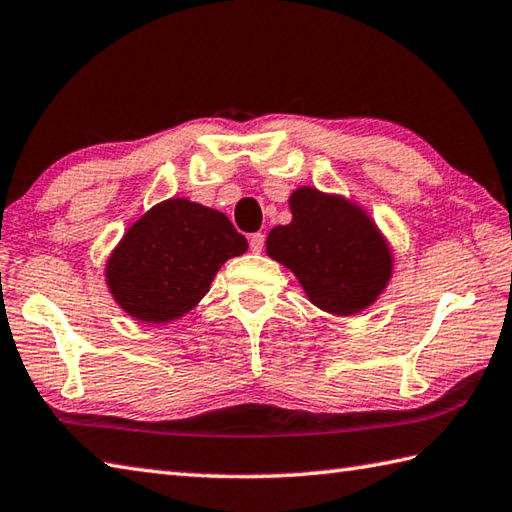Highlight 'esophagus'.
<instances>
[{"mask_svg": "<svg viewBox=\"0 0 512 512\" xmlns=\"http://www.w3.org/2000/svg\"><path fill=\"white\" fill-rule=\"evenodd\" d=\"M248 242H250V250H253V253H262L266 237H264V233H253V235H250Z\"/></svg>", "mask_w": 512, "mask_h": 512, "instance_id": "obj_1", "label": "esophagus"}]
</instances>
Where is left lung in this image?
<instances>
[{"instance_id":"1","label":"left lung","mask_w":512,"mask_h":512,"mask_svg":"<svg viewBox=\"0 0 512 512\" xmlns=\"http://www.w3.org/2000/svg\"><path fill=\"white\" fill-rule=\"evenodd\" d=\"M288 206L293 219L268 233V257L330 315L350 317L373 306L393 277V250L366 210L313 186L293 190Z\"/></svg>"}]
</instances>
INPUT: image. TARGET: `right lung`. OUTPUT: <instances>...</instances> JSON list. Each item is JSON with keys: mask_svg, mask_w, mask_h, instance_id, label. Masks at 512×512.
<instances>
[{"mask_svg": "<svg viewBox=\"0 0 512 512\" xmlns=\"http://www.w3.org/2000/svg\"><path fill=\"white\" fill-rule=\"evenodd\" d=\"M246 250L224 213L170 197L128 226L106 262V286L130 317L166 324L202 302L222 264Z\"/></svg>", "mask_w": 512, "mask_h": 512, "instance_id": "right-lung-1", "label": "right lung"}]
</instances>
